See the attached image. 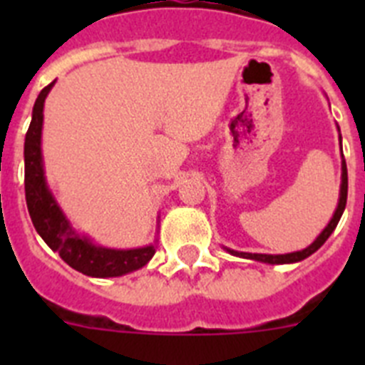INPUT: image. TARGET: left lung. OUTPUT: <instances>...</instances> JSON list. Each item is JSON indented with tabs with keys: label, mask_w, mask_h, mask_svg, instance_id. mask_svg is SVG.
Returning <instances> with one entry per match:
<instances>
[{
	"label": "left lung",
	"mask_w": 365,
	"mask_h": 365,
	"mask_svg": "<svg viewBox=\"0 0 365 365\" xmlns=\"http://www.w3.org/2000/svg\"><path fill=\"white\" fill-rule=\"evenodd\" d=\"M340 143H341V137H340ZM344 157V155H341ZM346 202H347V166H346V160H341V185H340V199H338V206L336 210H334L333 219L329 221L327 227L324 228L318 237L314 240V243L309 245L307 248H303V250H298V252H291V254H250V252H237V250H230L227 248L228 252L234 254V256H240V257H247V259H254V261H261V263H270V265H283V263H298V261L305 259L309 257L311 254H314L325 241L329 240V235L333 234V230L336 228L338 221H340L341 214L346 210Z\"/></svg>",
	"instance_id": "left-lung-1"
}]
</instances>
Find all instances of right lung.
<instances>
[{
	"mask_svg": "<svg viewBox=\"0 0 365 365\" xmlns=\"http://www.w3.org/2000/svg\"><path fill=\"white\" fill-rule=\"evenodd\" d=\"M43 87L32 108V120L25 135V199L32 225L41 240L60 254L67 265L93 278H115L122 274L143 269L153 257L155 247L115 250L98 247L89 237L78 234L67 221L62 208L51 193L43 172L41 159V125H43V104L51 87Z\"/></svg>",
	"mask_w": 365,
	"mask_h": 365,
	"instance_id": "1",
	"label": "right lung"
}]
</instances>
